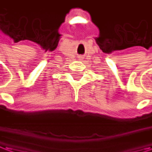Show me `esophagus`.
<instances>
[{"label":"esophagus","instance_id":"34e87169","mask_svg":"<svg viewBox=\"0 0 152 152\" xmlns=\"http://www.w3.org/2000/svg\"><path fill=\"white\" fill-rule=\"evenodd\" d=\"M83 57H82V56H80V58H80V59H83Z\"/></svg>","mask_w":152,"mask_h":152}]
</instances>
